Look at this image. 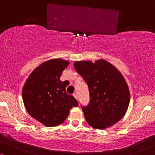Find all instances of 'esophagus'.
I'll list each match as a JSON object with an SVG mask.
<instances>
[{
	"label": "esophagus",
	"mask_w": 155,
	"mask_h": 155,
	"mask_svg": "<svg viewBox=\"0 0 155 155\" xmlns=\"http://www.w3.org/2000/svg\"><path fill=\"white\" fill-rule=\"evenodd\" d=\"M73 97H75V98L76 99H78V94L76 92H75V93H73Z\"/></svg>",
	"instance_id": "obj_1"
}]
</instances>
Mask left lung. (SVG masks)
I'll return each instance as SVG.
<instances>
[{"mask_svg":"<svg viewBox=\"0 0 155 155\" xmlns=\"http://www.w3.org/2000/svg\"><path fill=\"white\" fill-rule=\"evenodd\" d=\"M74 67L89 88L90 104L82 107L88 124L105 129L119 121L130 102L128 84L120 71L104 59L75 61Z\"/></svg>","mask_w":155,"mask_h":155,"instance_id":"obj_1","label":"left lung"}]
</instances>
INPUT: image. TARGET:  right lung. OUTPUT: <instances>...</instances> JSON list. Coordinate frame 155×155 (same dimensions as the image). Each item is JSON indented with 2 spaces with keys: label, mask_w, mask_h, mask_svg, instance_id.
Returning a JSON list of instances; mask_svg holds the SVG:
<instances>
[{
  "label": "right lung",
  "mask_w": 155,
  "mask_h": 155,
  "mask_svg": "<svg viewBox=\"0 0 155 155\" xmlns=\"http://www.w3.org/2000/svg\"><path fill=\"white\" fill-rule=\"evenodd\" d=\"M69 62L55 58L41 63L27 78L22 89L25 107L31 117L47 127L65 121L73 107L78 102L67 94L65 82L61 81L63 71Z\"/></svg>",
  "instance_id": "1"
}]
</instances>
